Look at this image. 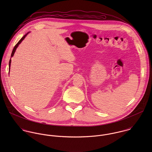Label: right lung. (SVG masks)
Here are the masks:
<instances>
[{"label":"right lung","mask_w":152,"mask_h":152,"mask_svg":"<svg viewBox=\"0 0 152 152\" xmlns=\"http://www.w3.org/2000/svg\"><path fill=\"white\" fill-rule=\"evenodd\" d=\"M30 32H28V33H27L26 34H25L23 37H22V39L19 40V42L18 43L16 44V45L14 47V48H13V51H12V54H11V58L14 56V54H15V51H16V49H17V48L18 47V46H19V45L20 44L22 43V41L25 39V37L27 36V35ZM11 58H10V61H9V71H10V65H11Z\"/></svg>","instance_id":"right-lung-1"}]
</instances>
